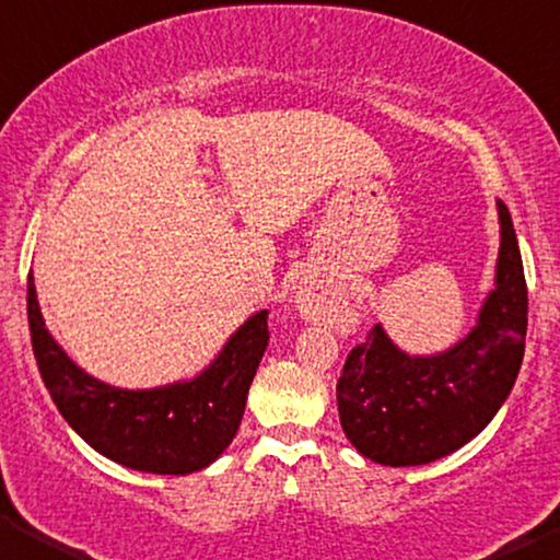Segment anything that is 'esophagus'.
Instances as JSON below:
<instances>
[{"instance_id": "34e87169", "label": "esophagus", "mask_w": 560, "mask_h": 560, "mask_svg": "<svg viewBox=\"0 0 560 560\" xmlns=\"http://www.w3.org/2000/svg\"><path fill=\"white\" fill-rule=\"evenodd\" d=\"M324 304H327V299H324L322 294H314L312 287L299 289L296 306L302 308V314L308 316V319H319V316L324 314V308H327Z\"/></svg>"}]
</instances>
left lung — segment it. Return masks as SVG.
Returning a JSON list of instances; mask_svg holds the SVG:
<instances>
[{
    "label": "left lung",
    "mask_w": 560,
    "mask_h": 560,
    "mask_svg": "<svg viewBox=\"0 0 560 560\" xmlns=\"http://www.w3.org/2000/svg\"><path fill=\"white\" fill-rule=\"evenodd\" d=\"M495 287L475 327L438 354H407L382 324L349 352L337 382L341 430L357 453L389 467L428 465L488 428L518 377L528 289L518 238L498 200Z\"/></svg>",
    "instance_id": "obj_1"
}]
</instances>
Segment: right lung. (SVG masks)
Segmentation results:
<instances>
[{"label": "right lung", "instance_id": "1", "mask_svg": "<svg viewBox=\"0 0 560 560\" xmlns=\"http://www.w3.org/2000/svg\"><path fill=\"white\" fill-rule=\"evenodd\" d=\"M27 316L39 374L67 424L113 463L155 475H188L219 460L236 438L248 387L269 345V312L261 308L194 380L122 389L88 374L57 345L39 312L32 271Z\"/></svg>", "mask_w": 560, "mask_h": 560}]
</instances>
